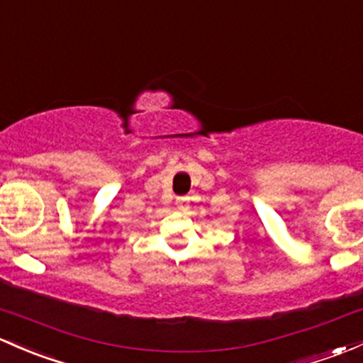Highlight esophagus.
Segmentation results:
<instances>
[{
  "label": "esophagus",
  "mask_w": 363,
  "mask_h": 363,
  "mask_svg": "<svg viewBox=\"0 0 363 363\" xmlns=\"http://www.w3.org/2000/svg\"><path fill=\"white\" fill-rule=\"evenodd\" d=\"M188 201H189L188 196H179L177 200H175L179 211H188Z\"/></svg>",
  "instance_id": "1"
}]
</instances>
